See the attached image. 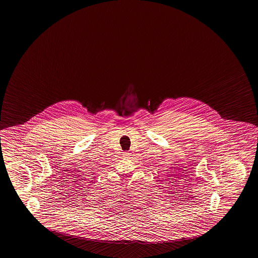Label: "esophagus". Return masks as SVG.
Wrapping results in <instances>:
<instances>
[{
    "label": "esophagus",
    "mask_w": 258,
    "mask_h": 258,
    "mask_svg": "<svg viewBox=\"0 0 258 258\" xmlns=\"http://www.w3.org/2000/svg\"><path fill=\"white\" fill-rule=\"evenodd\" d=\"M122 156H123V157H128V156H131V153L123 152Z\"/></svg>",
    "instance_id": "34e87169"
}]
</instances>
